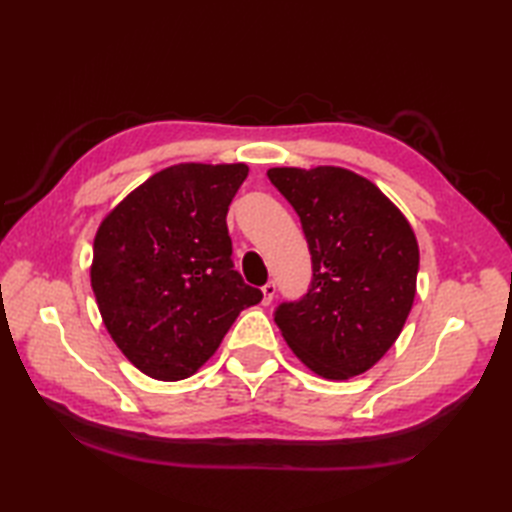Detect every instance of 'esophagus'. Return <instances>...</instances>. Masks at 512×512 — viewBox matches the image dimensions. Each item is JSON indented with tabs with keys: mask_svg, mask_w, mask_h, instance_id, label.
I'll return each instance as SVG.
<instances>
[{
	"mask_svg": "<svg viewBox=\"0 0 512 512\" xmlns=\"http://www.w3.org/2000/svg\"><path fill=\"white\" fill-rule=\"evenodd\" d=\"M262 292H264V299H262L264 306H268V303H273V299H275V295H277L275 281H268V284L262 288Z\"/></svg>",
	"mask_w": 512,
	"mask_h": 512,
	"instance_id": "1",
	"label": "esophagus"
}]
</instances>
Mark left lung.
Returning <instances> with one entry per match:
<instances>
[{
	"label": "left lung",
	"mask_w": 512,
	"mask_h": 512,
	"mask_svg": "<svg viewBox=\"0 0 512 512\" xmlns=\"http://www.w3.org/2000/svg\"><path fill=\"white\" fill-rule=\"evenodd\" d=\"M268 178L297 211L312 255L308 295L275 312L290 350L328 380L374 367L416 297L413 228L374 182L343 167H275Z\"/></svg>",
	"instance_id": "left-lung-1"
}]
</instances>
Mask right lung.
Here are the masks:
<instances>
[{"label":"right lung","mask_w":512,"mask_h":512,"mask_svg":"<svg viewBox=\"0 0 512 512\" xmlns=\"http://www.w3.org/2000/svg\"><path fill=\"white\" fill-rule=\"evenodd\" d=\"M246 176L244 162H180L136 187L96 231L90 279L103 323L151 378L193 376L239 312L262 301L233 270L226 228Z\"/></svg>","instance_id":"1"}]
</instances>
